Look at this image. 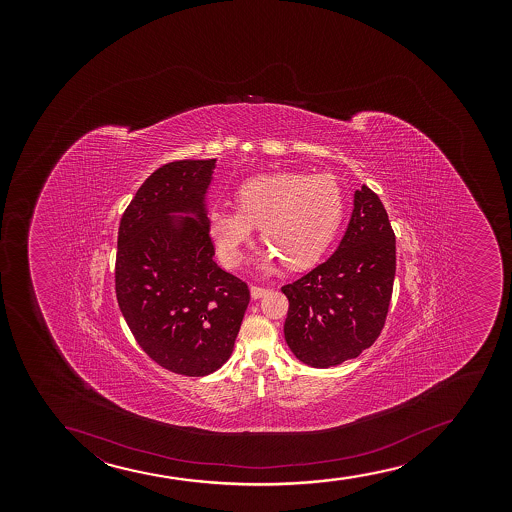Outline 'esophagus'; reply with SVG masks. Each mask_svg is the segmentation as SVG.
Masks as SVG:
<instances>
[{
    "mask_svg": "<svg viewBox=\"0 0 512 512\" xmlns=\"http://www.w3.org/2000/svg\"><path fill=\"white\" fill-rule=\"evenodd\" d=\"M268 294V288L265 287H251V297H253L254 300L261 299V297H265V295Z\"/></svg>",
    "mask_w": 512,
    "mask_h": 512,
    "instance_id": "obj_1",
    "label": "esophagus"
}]
</instances>
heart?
I'll list each match as a JSON object with an SVG mask.
<instances>
[{"label": "heart", "mask_w": 512, "mask_h": 512, "mask_svg": "<svg viewBox=\"0 0 512 512\" xmlns=\"http://www.w3.org/2000/svg\"><path fill=\"white\" fill-rule=\"evenodd\" d=\"M235 198L239 208L213 206L208 212L218 256L230 268L241 265L254 225H261V237L268 242L259 270L270 271L282 259L295 270L314 265L343 217V191L328 174H261L247 179Z\"/></svg>", "instance_id": "obj_1"}]
</instances>
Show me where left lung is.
<instances>
[{"label": "left lung", "mask_w": 512, "mask_h": 512, "mask_svg": "<svg viewBox=\"0 0 512 512\" xmlns=\"http://www.w3.org/2000/svg\"><path fill=\"white\" fill-rule=\"evenodd\" d=\"M379 196L367 186L353 193L345 235L324 263L282 287L283 326L295 357L328 369L359 357L381 335L396 271V244Z\"/></svg>", "instance_id": "left-lung-1"}]
</instances>
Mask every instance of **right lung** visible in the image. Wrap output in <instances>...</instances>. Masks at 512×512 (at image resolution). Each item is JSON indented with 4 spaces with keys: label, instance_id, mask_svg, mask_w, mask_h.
<instances>
[{
    "label": "right lung",
    "instance_id": "obj_1",
    "mask_svg": "<svg viewBox=\"0 0 512 512\" xmlns=\"http://www.w3.org/2000/svg\"><path fill=\"white\" fill-rule=\"evenodd\" d=\"M217 159L153 172L119 224L116 297L150 359L181 376L220 369L234 350L249 288L213 261L206 193Z\"/></svg>",
    "mask_w": 512,
    "mask_h": 512
}]
</instances>
